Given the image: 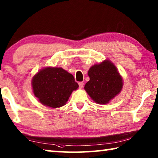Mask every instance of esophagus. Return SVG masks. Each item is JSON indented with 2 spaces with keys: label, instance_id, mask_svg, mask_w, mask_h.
Instances as JSON below:
<instances>
[{
  "label": "esophagus",
  "instance_id": "esophagus-1",
  "mask_svg": "<svg viewBox=\"0 0 158 158\" xmlns=\"http://www.w3.org/2000/svg\"><path fill=\"white\" fill-rule=\"evenodd\" d=\"M79 89H82L83 86H84V83H83V82H79Z\"/></svg>",
  "mask_w": 158,
  "mask_h": 158
}]
</instances>
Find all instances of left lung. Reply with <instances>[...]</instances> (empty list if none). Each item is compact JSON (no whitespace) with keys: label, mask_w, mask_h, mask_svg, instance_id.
Listing matches in <instances>:
<instances>
[{"label":"left lung","mask_w":158,"mask_h":158,"mask_svg":"<svg viewBox=\"0 0 158 158\" xmlns=\"http://www.w3.org/2000/svg\"><path fill=\"white\" fill-rule=\"evenodd\" d=\"M90 80L84 89L95 102L107 104L121 91L123 79L116 67L110 60H105L89 69Z\"/></svg>","instance_id":"8db88e82"}]
</instances>
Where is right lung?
<instances>
[{
	"mask_svg": "<svg viewBox=\"0 0 158 158\" xmlns=\"http://www.w3.org/2000/svg\"><path fill=\"white\" fill-rule=\"evenodd\" d=\"M31 84L40 102L52 108L65 105L71 93L79 87L73 74L61 68L52 67L42 69L35 74Z\"/></svg>",
	"mask_w": 158,
	"mask_h": 158,
	"instance_id": "add662e5",
	"label": "right lung"
}]
</instances>
